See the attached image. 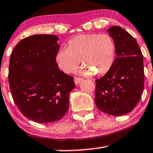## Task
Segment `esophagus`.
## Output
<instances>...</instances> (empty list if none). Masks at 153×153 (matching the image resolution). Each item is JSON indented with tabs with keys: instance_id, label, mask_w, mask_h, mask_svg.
I'll list each match as a JSON object with an SVG mask.
<instances>
[{
	"instance_id": "34e87169",
	"label": "esophagus",
	"mask_w": 153,
	"mask_h": 153,
	"mask_svg": "<svg viewBox=\"0 0 153 153\" xmlns=\"http://www.w3.org/2000/svg\"><path fill=\"white\" fill-rule=\"evenodd\" d=\"M81 81H82V79L78 78V77H75L74 78V82L76 85H78Z\"/></svg>"
}]
</instances>
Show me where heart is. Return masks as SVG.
I'll return each instance as SVG.
<instances>
[{
  "label": "heart",
  "mask_w": 153,
  "mask_h": 153,
  "mask_svg": "<svg viewBox=\"0 0 153 153\" xmlns=\"http://www.w3.org/2000/svg\"><path fill=\"white\" fill-rule=\"evenodd\" d=\"M115 46L107 34H82L68 42L67 48H61L55 55V62L62 71L72 73L78 66L79 60L84 66L79 74L89 76L95 74L103 75L114 63Z\"/></svg>",
  "instance_id": "1"
}]
</instances>
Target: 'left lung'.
<instances>
[{
	"label": "left lung",
	"mask_w": 153,
	"mask_h": 153,
	"mask_svg": "<svg viewBox=\"0 0 153 153\" xmlns=\"http://www.w3.org/2000/svg\"><path fill=\"white\" fill-rule=\"evenodd\" d=\"M115 46L117 57L104 76L96 80L95 101L98 109L109 115L132 111L144 89L143 56L137 42L120 26L108 29Z\"/></svg>",
	"instance_id": "8db88e82"
}]
</instances>
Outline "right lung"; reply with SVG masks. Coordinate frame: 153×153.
Listing matches in <instances>:
<instances>
[{"label":"right lung","instance_id":"right-lung-1","mask_svg":"<svg viewBox=\"0 0 153 153\" xmlns=\"http://www.w3.org/2000/svg\"><path fill=\"white\" fill-rule=\"evenodd\" d=\"M55 35L36 34L21 40L9 62L11 96L25 117L34 122L60 120L69 106L74 78L58 69L55 55L60 48Z\"/></svg>","mask_w":153,"mask_h":153}]
</instances>
